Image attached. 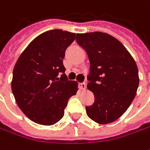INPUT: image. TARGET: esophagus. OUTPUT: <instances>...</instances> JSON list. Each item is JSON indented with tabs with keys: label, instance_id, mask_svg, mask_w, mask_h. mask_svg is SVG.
I'll list each match as a JSON object with an SVG mask.
<instances>
[{
	"label": "esophagus",
	"instance_id": "esophagus-1",
	"mask_svg": "<svg viewBox=\"0 0 150 150\" xmlns=\"http://www.w3.org/2000/svg\"><path fill=\"white\" fill-rule=\"evenodd\" d=\"M79 88H80V90H85V88H86V84H85V82H83V83H79Z\"/></svg>",
	"mask_w": 150,
	"mask_h": 150
}]
</instances>
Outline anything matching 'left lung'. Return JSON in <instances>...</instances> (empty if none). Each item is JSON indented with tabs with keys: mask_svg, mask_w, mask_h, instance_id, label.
<instances>
[{
	"mask_svg": "<svg viewBox=\"0 0 150 150\" xmlns=\"http://www.w3.org/2000/svg\"><path fill=\"white\" fill-rule=\"evenodd\" d=\"M76 42L85 50L91 63L87 88L95 102L86 114L98 124L117 120L136 95L139 71L129 52L115 37L103 32L76 34Z\"/></svg>",
	"mask_w": 150,
	"mask_h": 150,
	"instance_id": "1",
	"label": "left lung"
}]
</instances>
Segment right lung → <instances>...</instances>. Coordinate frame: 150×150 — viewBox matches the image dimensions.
<instances>
[{
	"label": "right lung",
	"mask_w": 150,
	"mask_h": 150,
	"mask_svg": "<svg viewBox=\"0 0 150 150\" xmlns=\"http://www.w3.org/2000/svg\"><path fill=\"white\" fill-rule=\"evenodd\" d=\"M75 38V33L66 30L45 31L29 44L15 65L14 97L36 124L52 125L61 120L69 99L78 91L77 82L68 80L63 65L65 50Z\"/></svg>",
	"instance_id": "obj_1"
}]
</instances>
